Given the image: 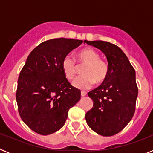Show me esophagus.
Instances as JSON below:
<instances>
[{
    "label": "esophagus",
    "instance_id": "34e87169",
    "mask_svg": "<svg viewBox=\"0 0 153 153\" xmlns=\"http://www.w3.org/2000/svg\"><path fill=\"white\" fill-rule=\"evenodd\" d=\"M85 96H86V92L81 91V97H85Z\"/></svg>",
    "mask_w": 153,
    "mask_h": 153
}]
</instances>
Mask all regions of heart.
Returning a JSON list of instances; mask_svg holds the SVG:
<instances>
[{
    "label": "heart",
    "instance_id": "b5f03b06",
    "mask_svg": "<svg viewBox=\"0 0 153 153\" xmlns=\"http://www.w3.org/2000/svg\"><path fill=\"white\" fill-rule=\"evenodd\" d=\"M76 60L79 63L85 64L82 68V75L78 76L72 82V85L79 90L90 88L95 82H103L108 75V66L105 61L100 59L98 53L91 48L79 51L76 54ZM62 70L65 77L72 79L76 72V65L70 56H66L62 60Z\"/></svg>",
    "mask_w": 153,
    "mask_h": 153
}]
</instances>
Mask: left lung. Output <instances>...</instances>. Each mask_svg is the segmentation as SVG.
I'll list each match as a JSON object with an SVG mask.
<instances>
[{
  "label": "left lung",
  "instance_id": "8db88e82",
  "mask_svg": "<svg viewBox=\"0 0 153 153\" xmlns=\"http://www.w3.org/2000/svg\"><path fill=\"white\" fill-rule=\"evenodd\" d=\"M84 42L103 53L109 70L103 83L88 93L93 106L86 113V123L99 135L113 136L122 130L134 115L138 96L136 72L126 55L117 45L102 40Z\"/></svg>",
  "mask_w": 153,
  "mask_h": 153
}]
</instances>
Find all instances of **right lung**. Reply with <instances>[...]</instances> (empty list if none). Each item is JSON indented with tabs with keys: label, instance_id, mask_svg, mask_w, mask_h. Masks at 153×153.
<instances>
[{
	"label": "right lung",
	"instance_id": "add662e5",
	"mask_svg": "<svg viewBox=\"0 0 153 153\" xmlns=\"http://www.w3.org/2000/svg\"><path fill=\"white\" fill-rule=\"evenodd\" d=\"M83 40L56 38L31 51L20 73L16 93L21 118L30 129L49 135L61 129L70 108L80 99L62 70L63 58Z\"/></svg>",
	"mask_w": 153,
	"mask_h": 153
}]
</instances>
